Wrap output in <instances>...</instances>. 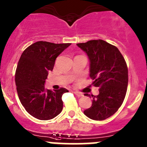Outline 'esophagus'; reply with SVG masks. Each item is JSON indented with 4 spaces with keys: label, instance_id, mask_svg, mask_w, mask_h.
<instances>
[{
    "label": "esophagus",
    "instance_id": "obj_1",
    "mask_svg": "<svg viewBox=\"0 0 147 147\" xmlns=\"http://www.w3.org/2000/svg\"><path fill=\"white\" fill-rule=\"evenodd\" d=\"M75 93V94L77 96H78V97H81V96H83V94L82 93H80V92H74Z\"/></svg>",
    "mask_w": 147,
    "mask_h": 147
}]
</instances>
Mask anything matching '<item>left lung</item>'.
<instances>
[{
	"label": "left lung",
	"mask_w": 147,
	"mask_h": 147,
	"mask_svg": "<svg viewBox=\"0 0 147 147\" xmlns=\"http://www.w3.org/2000/svg\"><path fill=\"white\" fill-rule=\"evenodd\" d=\"M77 45L88 56L92 86L99 88L100 92L92 96V105L83 113L93 120L106 119L118 111L125 100L128 84L126 61L116 46L102 39Z\"/></svg>",
	"instance_id": "obj_1"
}]
</instances>
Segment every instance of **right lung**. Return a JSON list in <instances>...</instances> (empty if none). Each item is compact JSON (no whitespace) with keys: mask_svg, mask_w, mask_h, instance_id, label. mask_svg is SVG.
<instances>
[{"mask_svg":"<svg viewBox=\"0 0 147 147\" xmlns=\"http://www.w3.org/2000/svg\"><path fill=\"white\" fill-rule=\"evenodd\" d=\"M70 45L36 42L23 51L18 61L15 72L18 96L26 111L38 119H52L63 109L62 95L68 90L60 88L53 92L45 87V83L56 58Z\"/></svg>","mask_w":147,"mask_h":147,"instance_id":"right-lung-1","label":"right lung"}]
</instances>
